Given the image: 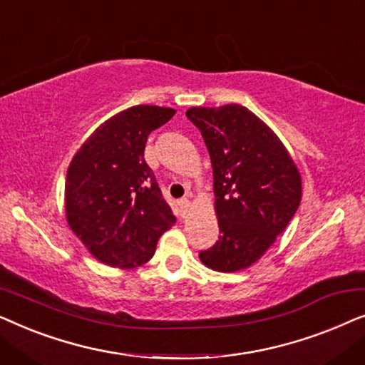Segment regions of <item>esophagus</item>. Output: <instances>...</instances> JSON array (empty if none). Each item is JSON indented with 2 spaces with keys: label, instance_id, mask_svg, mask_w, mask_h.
Wrapping results in <instances>:
<instances>
[{
  "label": "esophagus",
  "instance_id": "1",
  "mask_svg": "<svg viewBox=\"0 0 365 365\" xmlns=\"http://www.w3.org/2000/svg\"><path fill=\"white\" fill-rule=\"evenodd\" d=\"M189 197H182V199H179V209H181V214L184 216V214L187 212V209H189Z\"/></svg>",
  "mask_w": 365,
  "mask_h": 365
}]
</instances>
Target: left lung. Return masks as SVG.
I'll return each instance as SVG.
<instances>
[{"instance_id": "obj_1", "label": "left lung", "mask_w": 365, "mask_h": 365, "mask_svg": "<svg viewBox=\"0 0 365 365\" xmlns=\"http://www.w3.org/2000/svg\"><path fill=\"white\" fill-rule=\"evenodd\" d=\"M214 176L219 241L199 252L204 266L236 272L259 261L301 202V174L272 129L239 104L191 108Z\"/></svg>"}]
</instances>
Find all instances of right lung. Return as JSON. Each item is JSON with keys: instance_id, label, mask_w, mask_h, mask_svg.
<instances>
[{"instance_id": "obj_1", "label": "right lung", "mask_w": 365, "mask_h": 365, "mask_svg": "<svg viewBox=\"0 0 365 365\" xmlns=\"http://www.w3.org/2000/svg\"><path fill=\"white\" fill-rule=\"evenodd\" d=\"M174 114L171 108L146 104L124 109L104 121L69 164L64 186L68 224L103 264L143 266L176 222L144 161L148 136Z\"/></svg>"}]
</instances>
